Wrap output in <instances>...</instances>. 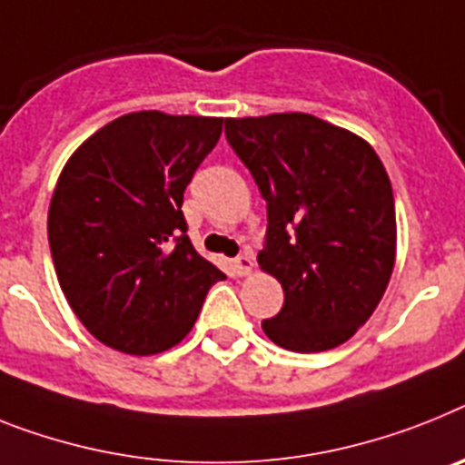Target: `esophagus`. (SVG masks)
I'll list each match as a JSON object with an SVG mask.
<instances>
[{"label":"esophagus","instance_id":"esophagus-1","mask_svg":"<svg viewBox=\"0 0 465 465\" xmlns=\"http://www.w3.org/2000/svg\"><path fill=\"white\" fill-rule=\"evenodd\" d=\"M233 272H236L239 276L251 274V272H252V257L248 255V252H243V255L236 257V260H233Z\"/></svg>","mask_w":465,"mask_h":465}]
</instances>
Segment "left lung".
Listing matches in <instances>:
<instances>
[{"mask_svg": "<svg viewBox=\"0 0 465 465\" xmlns=\"http://www.w3.org/2000/svg\"><path fill=\"white\" fill-rule=\"evenodd\" d=\"M224 134L267 201L257 262L283 288L269 341L323 352L364 326L395 267V198L364 139L307 113L224 120Z\"/></svg>", "mask_w": 465, "mask_h": 465, "instance_id": "8db88e82", "label": "left lung"}]
</instances>
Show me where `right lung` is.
Here are the masks:
<instances>
[{
  "label": "right lung",
  "mask_w": 465,
  "mask_h": 465,
  "mask_svg": "<svg viewBox=\"0 0 465 465\" xmlns=\"http://www.w3.org/2000/svg\"><path fill=\"white\" fill-rule=\"evenodd\" d=\"M222 118L130 113L77 148L49 205L61 291L84 329L127 354L170 350L196 323L220 269L196 252L186 184Z\"/></svg>",
  "instance_id": "add662e5"
}]
</instances>
